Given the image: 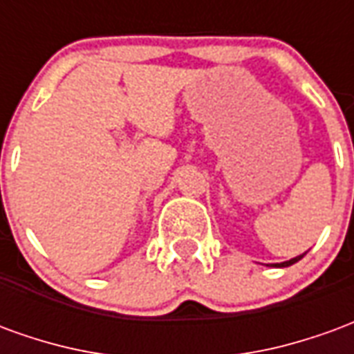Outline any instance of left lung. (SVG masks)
<instances>
[{
    "mask_svg": "<svg viewBox=\"0 0 354 354\" xmlns=\"http://www.w3.org/2000/svg\"><path fill=\"white\" fill-rule=\"evenodd\" d=\"M301 258H304V254H301V256H296V258H292V260H288V261H282V263H273L274 267H288V266H292V263H296L297 260H301Z\"/></svg>",
    "mask_w": 354,
    "mask_h": 354,
    "instance_id": "left-lung-1",
    "label": "left lung"
}]
</instances>
